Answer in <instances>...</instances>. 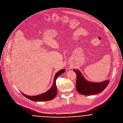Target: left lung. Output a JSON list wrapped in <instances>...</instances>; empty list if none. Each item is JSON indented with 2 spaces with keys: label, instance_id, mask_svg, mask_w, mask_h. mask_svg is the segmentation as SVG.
Listing matches in <instances>:
<instances>
[{
  "label": "left lung",
  "instance_id": "obj_1",
  "mask_svg": "<svg viewBox=\"0 0 123 123\" xmlns=\"http://www.w3.org/2000/svg\"><path fill=\"white\" fill-rule=\"evenodd\" d=\"M73 70L77 75L76 88L78 92L81 94L87 96L100 93L109 83L110 79L100 82L88 81L85 79L78 69H74Z\"/></svg>",
  "mask_w": 123,
  "mask_h": 123
}]
</instances>
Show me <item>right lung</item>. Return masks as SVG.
<instances>
[{
  "label": "right lung",
  "instance_id": "1",
  "mask_svg": "<svg viewBox=\"0 0 123 123\" xmlns=\"http://www.w3.org/2000/svg\"><path fill=\"white\" fill-rule=\"evenodd\" d=\"M65 70H66L65 69H62L59 71L55 74L54 79V81H53V84L52 85V87L45 92L40 94L38 95H36V96H29L24 94L22 92L21 93L24 96L26 97L27 98H29L31 100L36 101V102L49 101V100H52L53 98H54L57 95V87L56 85V80L59 75H60L61 74L64 73Z\"/></svg>",
  "mask_w": 123,
  "mask_h": 123
}]
</instances>
